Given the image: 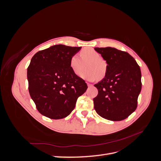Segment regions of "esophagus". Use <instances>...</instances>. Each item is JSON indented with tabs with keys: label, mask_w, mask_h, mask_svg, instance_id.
<instances>
[{
	"label": "esophagus",
	"mask_w": 161,
	"mask_h": 161,
	"mask_svg": "<svg viewBox=\"0 0 161 161\" xmlns=\"http://www.w3.org/2000/svg\"><path fill=\"white\" fill-rule=\"evenodd\" d=\"M87 86H88L89 87H91V86H92V85L91 83H89V82H87Z\"/></svg>",
	"instance_id": "34e87169"
}]
</instances>
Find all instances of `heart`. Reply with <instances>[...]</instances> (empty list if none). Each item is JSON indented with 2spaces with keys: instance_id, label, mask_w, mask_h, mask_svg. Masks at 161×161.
Returning <instances> with one entry per match:
<instances>
[{
  "instance_id": "b5f03b06",
  "label": "heart",
  "mask_w": 161,
  "mask_h": 161,
  "mask_svg": "<svg viewBox=\"0 0 161 161\" xmlns=\"http://www.w3.org/2000/svg\"><path fill=\"white\" fill-rule=\"evenodd\" d=\"M86 70L81 73L80 77L86 80L92 81L97 79L100 76L103 77L107 72V64L102 60L99 53L92 48H86L81 51L80 56L73 55L70 60V66L75 75H79L84 68V63Z\"/></svg>"
}]
</instances>
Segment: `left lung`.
Returning a JSON list of instances; mask_svg holds the SVG:
<instances>
[{"label":"left lung","mask_w":161,"mask_h":161,"mask_svg":"<svg viewBox=\"0 0 161 161\" xmlns=\"http://www.w3.org/2000/svg\"><path fill=\"white\" fill-rule=\"evenodd\" d=\"M106 60L104 79L95 85L98 95L94 108L101 117L111 121L123 120L137 108L142 89L140 68L128 52L114 47H95Z\"/></svg>","instance_id":"obj_1"}]
</instances>
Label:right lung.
Listing matches in <instances>:
<instances>
[{"label": "right lung", "instance_id": "add662e5", "mask_svg": "<svg viewBox=\"0 0 161 161\" xmlns=\"http://www.w3.org/2000/svg\"><path fill=\"white\" fill-rule=\"evenodd\" d=\"M80 49L55 45L31 58L27 68L29 92L38 111L47 118H66L75 109L78 97L88 88L70 66L71 57Z\"/></svg>", "mask_w": 161, "mask_h": 161}]
</instances>
